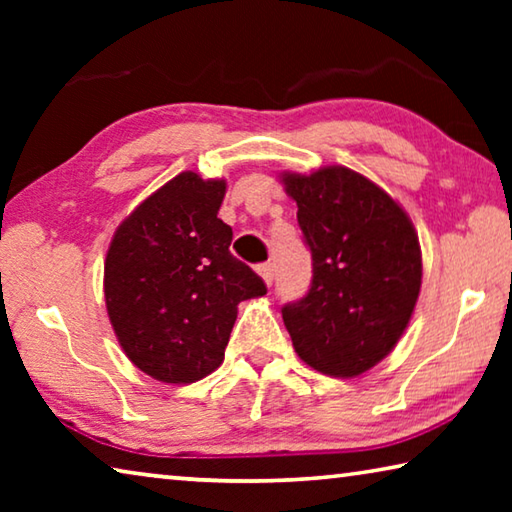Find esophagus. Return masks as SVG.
<instances>
[{"instance_id":"1","label":"esophagus","mask_w":512,"mask_h":512,"mask_svg":"<svg viewBox=\"0 0 512 512\" xmlns=\"http://www.w3.org/2000/svg\"><path fill=\"white\" fill-rule=\"evenodd\" d=\"M257 273L262 275V280L268 284V287H271V284H273V277H275V268H273V264H271V262L259 264V266H257Z\"/></svg>"}]
</instances>
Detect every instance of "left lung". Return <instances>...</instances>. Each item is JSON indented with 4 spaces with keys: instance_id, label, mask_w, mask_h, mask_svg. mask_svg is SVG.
I'll return each instance as SVG.
<instances>
[{
    "instance_id": "obj_1",
    "label": "left lung",
    "mask_w": 512,
    "mask_h": 512,
    "mask_svg": "<svg viewBox=\"0 0 512 512\" xmlns=\"http://www.w3.org/2000/svg\"><path fill=\"white\" fill-rule=\"evenodd\" d=\"M314 277L282 318L298 357L329 377H357L400 341L422 284L409 216L384 189L348 167L282 173Z\"/></svg>"
}]
</instances>
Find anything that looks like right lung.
I'll return each mask as SVG.
<instances>
[{"instance_id": "add662e5", "label": "right lung", "mask_w": 512, "mask_h": 512, "mask_svg": "<svg viewBox=\"0 0 512 512\" xmlns=\"http://www.w3.org/2000/svg\"><path fill=\"white\" fill-rule=\"evenodd\" d=\"M225 180L183 171L119 225L103 268L112 329L126 357L164 384L221 366L241 300L266 284L230 253Z\"/></svg>"}]
</instances>
